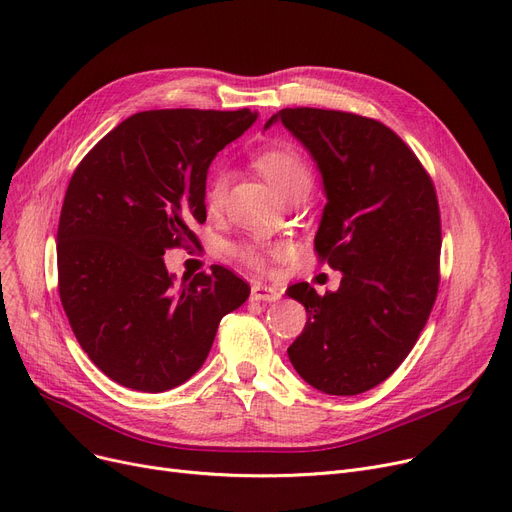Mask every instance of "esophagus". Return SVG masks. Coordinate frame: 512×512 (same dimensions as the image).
<instances>
[{"label": "esophagus", "instance_id": "34e87169", "mask_svg": "<svg viewBox=\"0 0 512 512\" xmlns=\"http://www.w3.org/2000/svg\"><path fill=\"white\" fill-rule=\"evenodd\" d=\"M282 297V290L278 286H270L263 282H255L251 288V299L253 301H265V303H274Z\"/></svg>", "mask_w": 512, "mask_h": 512}]
</instances>
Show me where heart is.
<instances>
[{
    "label": "heart",
    "instance_id": "1",
    "mask_svg": "<svg viewBox=\"0 0 512 512\" xmlns=\"http://www.w3.org/2000/svg\"><path fill=\"white\" fill-rule=\"evenodd\" d=\"M257 168L265 174V178L274 184L276 191L284 197L292 188L311 184V170L305 159L290 147H270L255 157ZM230 184V172L226 168H215L207 180L205 199L209 207L222 205ZM230 253L249 265H263V253L255 242H236L230 247Z\"/></svg>",
    "mask_w": 512,
    "mask_h": 512
}]
</instances>
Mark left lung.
<instances>
[{
  "label": "left lung",
  "mask_w": 512,
  "mask_h": 512,
  "mask_svg": "<svg viewBox=\"0 0 512 512\" xmlns=\"http://www.w3.org/2000/svg\"><path fill=\"white\" fill-rule=\"evenodd\" d=\"M280 120L317 161L328 203L317 259L342 272L340 288L286 290L307 309L288 359L313 388L353 396L382 384L407 359L438 297L442 226L432 178L386 124L351 112L286 107Z\"/></svg>",
  "instance_id": "1"
}]
</instances>
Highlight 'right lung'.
Listing matches in <instances>:
<instances>
[{
	"mask_svg": "<svg viewBox=\"0 0 512 512\" xmlns=\"http://www.w3.org/2000/svg\"><path fill=\"white\" fill-rule=\"evenodd\" d=\"M251 110H149L120 122L76 166L58 226V290L70 328L114 382L166 392L201 369L226 313L251 288L232 270L174 284L164 255L197 242L213 157Z\"/></svg>",
	"mask_w": 512,
	"mask_h": 512,
	"instance_id": "add662e5",
	"label": "right lung"
}]
</instances>
